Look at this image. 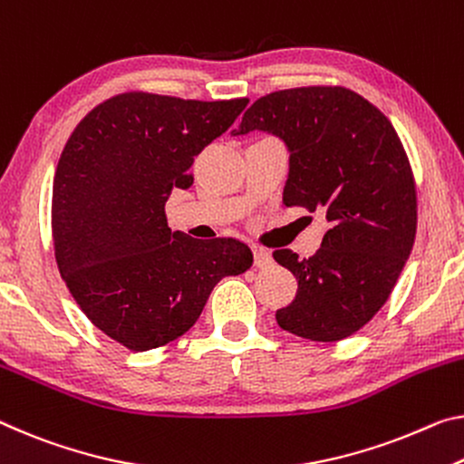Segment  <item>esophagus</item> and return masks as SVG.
<instances>
[{
  "label": "esophagus",
  "mask_w": 464,
  "mask_h": 464,
  "mask_svg": "<svg viewBox=\"0 0 464 464\" xmlns=\"http://www.w3.org/2000/svg\"><path fill=\"white\" fill-rule=\"evenodd\" d=\"M254 264L258 268H270L272 264H275V260H272V256L270 252H266V249L254 247Z\"/></svg>",
  "instance_id": "obj_1"
}]
</instances>
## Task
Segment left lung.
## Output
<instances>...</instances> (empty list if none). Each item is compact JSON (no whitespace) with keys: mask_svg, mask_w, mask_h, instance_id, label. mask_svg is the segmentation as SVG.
<instances>
[{"mask_svg":"<svg viewBox=\"0 0 464 464\" xmlns=\"http://www.w3.org/2000/svg\"><path fill=\"white\" fill-rule=\"evenodd\" d=\"M266 131L289 150L285 206L322 210L330 223L318 252L301 260L276 249L297 295L276 312L286 333L334 343L386 304L417 231V192L407 152L388 117L343 86L270 92L233 136Z\"/></svg>","mask_w":464,"mask_h":464,"instance_id":"8db88e82","label":"left lung"}]
</instances>
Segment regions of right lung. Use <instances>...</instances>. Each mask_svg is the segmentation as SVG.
<instances>
[{
    "mask_svg": "<svg viewBox=\"0 0 464 464\" xmlns=\"http://www.w3.org/2000/svg\"><path fill=\"white\" fill-rule=\"evenodd\" d=\"M247 99L183 101L126 92L72 131L57 163L51 229L57 268L94 326L130 351L186 334L225 276L252 266L246 244L171 231L165 202Z\"/></svg>",
    "mask_w": 464,
    "mask_h": 464,
    "instance_id": "obj_1",
    "label": "right lung"
}]
</instances>
